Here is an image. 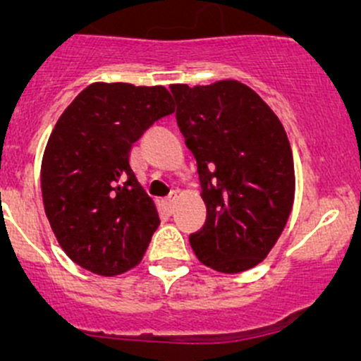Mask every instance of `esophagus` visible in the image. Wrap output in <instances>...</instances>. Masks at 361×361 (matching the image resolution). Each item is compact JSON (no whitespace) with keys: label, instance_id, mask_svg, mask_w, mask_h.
I'll use <instances>...</instances> for the list:
<instances>
[{"label":"esophagus","instance_id":"1","mask_svg":"<svg viewBox=\"0 0 361 361\" xmlns=\"http://www.w3.org/2000/svg\"><path fill=\"white\" fill-rule=\"evenodd\" d=\"M176 202H178V192H171L169 197L166 199V206L169 207V211H173V207L176 206Z\"/></svg>","mask_w":361,"mask_h":361}]
</instances>
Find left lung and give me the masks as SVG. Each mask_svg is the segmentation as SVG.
<instances>
[{
	"label": "left lung",
	"mask_w": 361,
	"mask_h": 361,
	"mask_svg": "<svg viewBox=\"0 0 361 361\" xmlns=\"http://www.w3.org/2000/svg\"><path fill=\"white\" fill-rule=\"evenodd\" d=\"M171 92L207 211L190 234L192 250L213 271H248L274 248L292 213L295 167L285 127L238 80L173 83Z\"/></svg>",
	"instance_id": "8db88e82"
}]
</instances>
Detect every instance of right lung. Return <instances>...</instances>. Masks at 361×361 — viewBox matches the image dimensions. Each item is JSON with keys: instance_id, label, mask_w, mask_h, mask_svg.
<instances>
[{"instance_id": "right-lung-1", "label": "right lung", "mask_w": 361, "mask_h": 361, "mask_svg": "<svg viewBox=\"0 0 361 361\" xmlns=\"http://www.w3.org/2000/svg\"><path fill=\"white\" fill-rule=\"evenodd\" d=\"M174 111L162 85L96 82L57 120L42 159V197L57 243L99 276L136 267L160 220L129 166V152Z\"/></svg>"}]
</instances>
